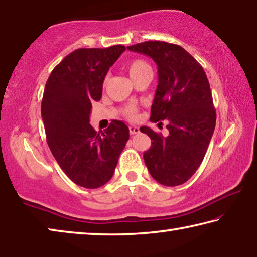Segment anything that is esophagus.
Masks as SVG:
<instances>
[{
	"label": "esophagus",
	"mask_w": 257,
	"mask_h": 257,
	"mask_svg": "<svg viewBox=\"0 0 257 257\" xmlns=\"http://www.w3.org/2000/svg\"><path fill=\"white\" fill-rule=\"evenodd\" d=\"M128 128H130V134H131V136H133V134H137V133L140 132V128H139L138 126L131 125Z\"/></svg>",
	"instance_id": "esophagus-1"
}]
</instances>
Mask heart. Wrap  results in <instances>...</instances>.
<instances>
[{
  "label": "heart",
  "mask_w": 257,
  "mask_h": 257,
  "mask_svg": "<svg viewBox=\"0 0 257 257\" xmlns=\"http://www.w3.org/2000/svg\"><path fill=\"white\" fill-rule=\"evenodd\" d=\"M151 68L148 65V62H146L142 59H133V60L127 62V71L128 75L131 76V78L137 79L138 77H140L141 75H144L147 71H150ZM125 115L128 117V118L134 119L137 117V108L133 106H130L125 109Z\"/></svg>",
  "instance_id": "b5f03b06"
}]
</instances>
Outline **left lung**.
Segmentation results:
<instances>
[{
  "instance_id": "obj_1",
  "label": "left lung",
  "mask_w": 257,
  "mask_h": 257,
  "mask_svg": "<svg viewBox=\"0 0 257 257\" xmlns=\"http://www.w3.org/2000/svg\"><path fill=\"white\" fill-rule=\"evenodd\" d=\"M127 49L156 62L158 85L150 120H167V137L140 127L151 139L145 163L157 182L180 186L198 170L215 128L216 111L207 76L199 62L178 44L147 41Z\"/></svg>"
}]
</instances>
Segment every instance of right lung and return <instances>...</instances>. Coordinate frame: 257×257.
Masks as SVG:
<instances>
[{"label": "right lung", "instance_id": "right-lung-1", "mask_svg": "<svg viewBox=\"0 0 257 257\" xmlns=\"http://www.w3.org/2000/svg\"><path fill=\"white\" fill-rule=\"evenodd\" d=\"M124 51V45L75 50L45 84L41 113L48 146L66 175L83 188L102 187L111 179L130 138L120 120L101 134L90 124L91 102L101 99L109 67Z\"/></svg>", "mask_w": 257, "mask_h": 257}]
</instances>
